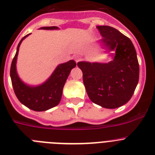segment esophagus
Segmentation results:
<instances>
[{
    "label": "esophagus",
    "mask_w": 155,
    "mask_h": 155,
    "mask_svg": "<svg viewBox=\"0 0 155 155\" xmlns=\"http://www.w3.org/2000/svg\"><path fill=\"white\" fill-rule=\"evenodd\" d=\"M80 61H81V58H79V57H76V58H75V61H76V63H78Z\"/></svg>",
    "instance_id": "obj_1"
}]
</instances>
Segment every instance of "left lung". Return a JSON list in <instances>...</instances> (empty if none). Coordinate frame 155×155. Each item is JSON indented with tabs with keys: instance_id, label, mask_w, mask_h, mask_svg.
<instances>
[{
	"instance_id": "8db88e82",
	"label": "left lung",
	"mask_w": 155,
	"mask_h": 155,
	"mask_svg": "<svg viewBox=\"0 0 155 155\" xmlns=\"http://www.w3.org/2000/svg\"><path fill=\"white\" fill-rule=\"evenodd\" d=\"M104 49L115 50L106 64L81 61L78 66L92 102L106 109H116L130 101L139 81V64L134 44L128 37L108 25L97 26Z\"/></svg>"
}]
</instances>
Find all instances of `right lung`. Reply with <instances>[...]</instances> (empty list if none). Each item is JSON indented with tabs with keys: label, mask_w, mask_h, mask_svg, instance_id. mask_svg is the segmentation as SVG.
Returning <instances> with one entry per match:
<instances>
[{
	"label": "right lung",
	"mask_w": 155,
	"mask_h": 155,
	"mask_svg": "<svg viewBox=\"0 0 155 155\" xmlns=\"http://www.w3.org/2000/svg\"><path fill=\"white\" fill-rule=\"evenodd\" d=\"M41 28L53 30L58 29V27H42ZM28 35H29V34L23 37L19 42L15 56L12 61L10 70L12 86L18 99L21 103L31 110L37 112L46 111L60 103L66 81L69 76L71 70L76 67V63L74 61L71 60L68 62L58 65L49 79L40 85L29 86L25 84L19 78L18 75L16 71V62L19 46L23 39H25Z\"/></svg>",
	"instance_id": "obj_1"
}]
</instances>
